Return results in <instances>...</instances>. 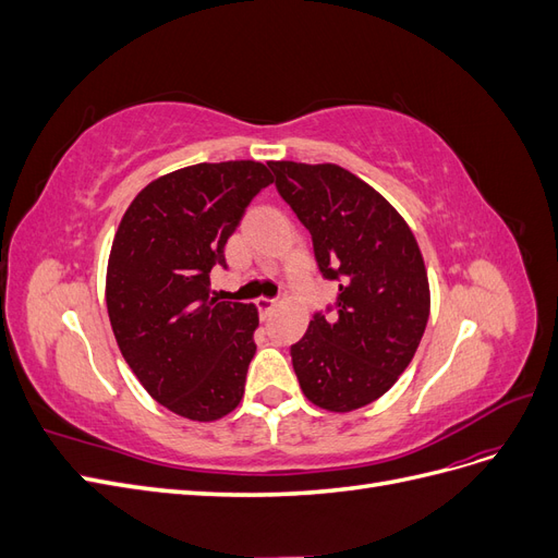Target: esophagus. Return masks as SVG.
Listing matches in <instances>:
<instances>
[{"label": "esophagus", "instance_id": "34e87169", "mask_svg": "<svg viewBox=\"0 0 558 558\" xmlns=\"http://www.w3.org/2000/svg\"><path fill=\"white\" fill-rule=\"evenodd\" d=\"M275 305H277V300H269V298H258V300H256V307H258V312H260L263 316H267L269 312H272Z\"/></svg>", "mask_w": 558, "mask_h": 558}]
</instances>
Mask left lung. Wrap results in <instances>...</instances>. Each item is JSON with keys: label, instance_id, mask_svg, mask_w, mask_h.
I'll list each match as a JSON object with an SVG mask.
<instances>
[{"label": "left lung", "instance_id": "left-lung-1", "mask_svg": "<svg viewBox=\"0 0 558 558\" xmlns=\"http://www.w3.org/2000/svg\"><path fill=\"white\" fill-rule=\"evenodd\" d=\"M281 199L312 234L324 279L340 283L330 316L316 312L291 347L302 393L330 412L365 408L414 359L428 324L426 265L410 226L337 165L269 162Z\"/></svg>", "mask_w": 558, "mask_h": 558}]
</instances>
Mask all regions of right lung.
Wrapping results in <instances>:
<instances>
[{"mask_svg": "<svg viewBox=\"0 0 558 558\" xmlns=\"http://www.w3.org/2000/svg\"><path fill=\"white\" fill-rule=\"evenodd\" d=\"M275 181L256 160L199 162L150 181L113 238L107 310L123 359L167 410L214 421L238 408L258 310L211 298L209 272L246 207Z\"/></svg>", "mask_w": 558, "mask_h": 558, "instance_id": "1", "label": "right lung"}]
</instances>
